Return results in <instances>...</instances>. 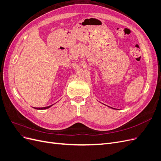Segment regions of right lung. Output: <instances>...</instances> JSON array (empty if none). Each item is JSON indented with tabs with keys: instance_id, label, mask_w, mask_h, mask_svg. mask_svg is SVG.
Returning <instances> with one entry per match:
<instances>
[{
	"instance_id": "obj_1",
	"label": "right lung",
	"mask_w": 161,
	"mask_h": 161,
	"mask_svg": "<svg viewBox=\"0 0 161 161\" xmlns=\"http://www.w3.org/2000/svg\"><path fill=\"white\" fill-rule=\"evenodd\" d=\"M52 105H50V106H47V107H45V108H34L35 109H47V108H50V107L52 106Z\"/></svg>"
}]
</instances>
